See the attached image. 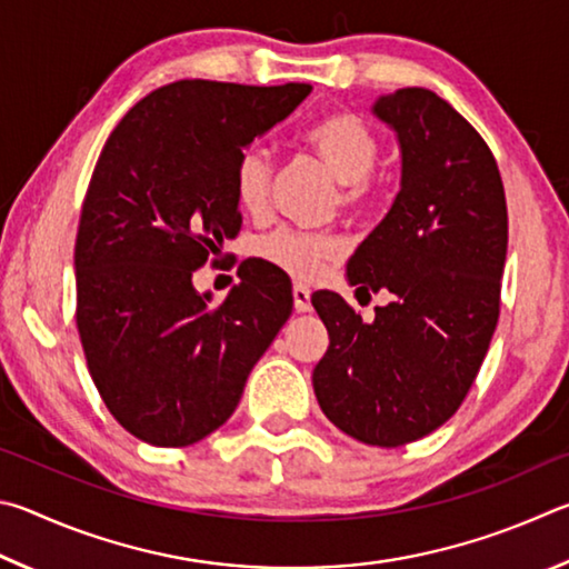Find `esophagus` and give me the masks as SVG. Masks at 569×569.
<instances>
[{
  "label": "esophagus",
  "instance_id": "1",
  "mask_svg": "<svg viewBox=\"0 0 569 569\" xmlns=\"http://www.w3.org/2000/svg\"><path fill=\"white\" fill-rule=\"evenodd\" d=\"M292 297H295V310H297V312H312L310 290H307V287H305L302 282H295Z\"/></svg>",
  "mask_w": 569,
  "mask_h": 569
}]
</instances>
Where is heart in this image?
Returning a JSON list of instances; mask_svg holds the SVG:
<instances>
[{"mask_svg":"<svg viewBox=\"0 0 569 569\" xmlns=\"http://www.w3.org/2000/svg\"><path fill=\"white\" fill-rule=\"evenodd\" d=\"M305 142L342 184V202L347 207H365L372 199L370 174L380 154V144L370 127L355 114H327L307 127ZM269 152L264 147H249L234 167V199L242 212L262 214L269 192ZM342 239L335 234L277 229L259 242V257L284 269L297 279H315L325 267L342 254Z\"/></svg>","mask_w":569,"mask_h":569,"instance_id":"b5f03b06","label":"heart"}]
</instances>
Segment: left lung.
Here are the masks:
<instances>
[{
	"instance_id": "1",
	"label": "left lung",
	"mask_w": 569,
	"mask_h": 569,
	"mask_svg": "<svg viewBox=\"0 0 569 569\" xmlns=\"http://www.w3.org/2000/svg\"><path fill=\"white\" fill-rule=\"evenodd\" d=\"M372 114L397 137L400 192L347 282L392 300L362 322L340 295H312L330 332L312 387L345 435L400 447L450 420L480 372L500 317L507 204L490 147L442 97L405 87Z\"/></svg>"
}]
</instances>
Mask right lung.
<instances>
[{"label":"right lung","instance_id":"1","mask_svg":"<svg viewBox=\"0 0 569 569\" xmlns=\"http://www.w3.org/2000/svg\"><path fill=\"white\" fill-rule=\"evenodd\" d=\"M310 92L182 79L139 99L97 159L74 244L77 330L107 410L137 440L187 447L222 427L290 320L274 264H239L222 305L192 274L242 224L239 154Z\"/></svg>","mask_w":569,"mask_h":569}]
</instances>
